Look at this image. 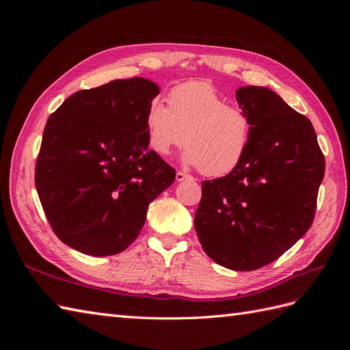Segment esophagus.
<instances>
[{"instance_id": "34e87169", "label": "esophagus", "mask_w": 350, "mask_h": 350, "mask_svg": "<svg viewBox=\"0 0 350 350\" xmlns=\"http://www.w3.org/2000/svg\"><path fill=\"white\" fill-rule=\"evenodd\" d=\"M175 178H176V181H178V183H181V181H184V179H193L191 176H189V175H187V174H184V172H181V171H178V172H176Z\"/></svg>"}]
</instances>
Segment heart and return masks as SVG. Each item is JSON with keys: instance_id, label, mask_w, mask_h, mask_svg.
<instances>
[{"instance_id": "heart-1", "label": "heart", "mask_w": 350, "mask_h": 350, "mask_svg": "<svg viewBox=\"0 0 350 350\" xmlns=\"http://www.w3.org/2000/svg\"><path fill=\"white\" fill-rule=\"evenodd\" d=\"M169 107L153 100L146 116L150 150L165 156L185 144L183 161L208 176L235 171L245 157L252 137L248 112L229 105L207 81H188L167 94Z\"/></svg>"}]
</instances>
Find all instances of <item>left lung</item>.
<instances>
[{"label":"left lung","instance_id":"1","mask_svg":"<svg viewBox=\"0 0 350 350\" xmlns=\"http://www.w3.org/2000/svg\"><path fill=\"white\" fill-rule=\"evenodd\" d=\"M237 100L252 122L235 171L201 183L194 226L204 252L250 271L278 260L312 225L325 162L311 121L267 88L243 86Z\"/></svg>","mask_w":350,"mask_h":350}]
</instances>
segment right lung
Wrapping results in <instances>:
<instances>
[{"label": "right lung", "instance_id": "right-lung-1", "mask_svg": "<svg viewBox=\"0 0 350 350\" xmlns=\"http://www.w3.org/2000/svg\"><path fill=\"white\" fill-rule=\"evenodd\" d=\"M159 86L113 80L62 102L44 130L38 196L55 235L93 257L120 254L139 237L152 201L175 169L149 150L146 116Z\"/></svg>", "mask_w": 350, "mask_h": 350}]
</instances>
